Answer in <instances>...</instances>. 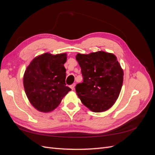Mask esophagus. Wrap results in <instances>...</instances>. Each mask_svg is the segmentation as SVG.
Masks as SVG:
<instances>
[{
    "instance_id": "obj_1",
    "label": "esophagus",
    "mask_w": 155,
    "mask_h": 155,
    "mask_svg": "<svg viewBox=\"0 0 155 155\" xmlns=\"http://www.w3.org/2000/svg\"><path fill=\"white\" fill-rule=\"evenodd\" d=\"M75 87H76V84H75V83L72 84V85H70V88H71L72 91H74V88H75Z\"/></svg>"
}]
</instances>
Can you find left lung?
Masks as SVG:
<instances>
[{"instance_id": "8db88e82", "label": "left lung", "mask_w": 155, "mask_h": 155, "mask_svg": "<svg viewBox=\"0 0 155 155\" xmlns=\"http://www.w3.org/2000/svg\"><path fill=\"white\" fill-rule=\"evenodd\" d=\"M83 82L76 91L82 104L94 112L107 110L118 99L124 81V70L115 55L104 51L78 54Z\"/></svg>"}]
</instances>
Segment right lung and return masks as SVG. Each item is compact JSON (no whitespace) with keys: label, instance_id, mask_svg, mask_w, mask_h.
<instances>
[{"label":"right lung","instance_id":"right-lung-1","mask_svg":"<svg viewBox=\"0 0 155 155\" xmlns=\"http://www.w3.org/2000/svg\"><path fill=\"white\" fill-rule=\"evenodd\" d=\"M66 53H45L33 59L25 70L23 85L31 105L42 112L53 111L71 91L66 86Z\"/></svg>","mask_w":155,"mask_h":155}]
</instances>
